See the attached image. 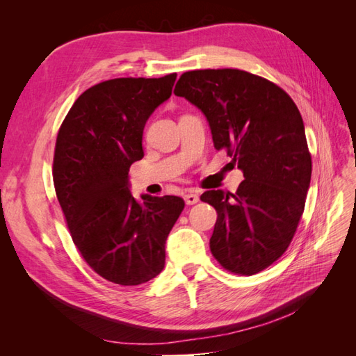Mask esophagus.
<instances>
[{
  "mask_svg": "<svg viewBox=\"0 0 356 356\" xmlns=\"http://www.w3.org/2000/svg\"><path fill=\"white\" fill-rule=\"evenodd\" d=\"M184 200L187 204H195L199 202V195H196V193H187L184 196Z\"/></svg>",
  "mask_w": 356,
  "mask_h": 356,
  "instance_id": "1",
  "label": "esophagus"
}]
</instances>
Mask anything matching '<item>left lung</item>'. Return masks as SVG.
Here are the masks:
<instances>
[{"mask_svg": "<svg viewBox=\"0 0 356 356\" xmlns=\"http://www.w3.org/2000/svg\"><path fill=\"white\" fill-rule=\"evenodd\" d=\"M174 93L204 114L213 147L225 148L245 179L236 193L200 196L218 217L212 255L227 270L255 275L293 241L310 186L312 159L294 101L276 86L241 70H197Z\"/></svg>", "mask_w": 356, "mask_h": 356, "instance_id": "left-lung-1", "label": "left lung"}]
</instances>
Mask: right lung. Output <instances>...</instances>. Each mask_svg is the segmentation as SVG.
Returning a JSON list of instances; mask_svg holds the SVG:
<instances>
[{
    "label": "right lung",
    "instance_id": "obj_1",
    "mask_svg": "<svg viewBox=\"0 0 356 356\" xmlns=\"http://www.w3.org/2000/svg\"><path fill=\"white\" fill-rule=\"evenodd\" d=\"M177 74L114 79L83 92L63 120L53 182L71 238L93 270L139 285L165 267L168 234L184 209L178 196L135 200L129 168L144 157L145 123L168 101Z\"/></svg>",
    "mask_w": 356,
    "mask_h": 356
}]
</instances>
